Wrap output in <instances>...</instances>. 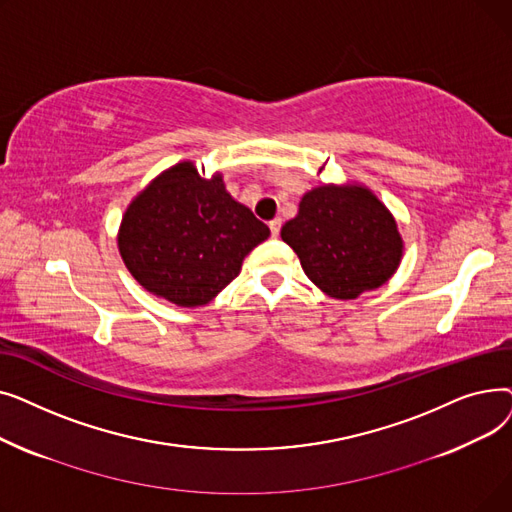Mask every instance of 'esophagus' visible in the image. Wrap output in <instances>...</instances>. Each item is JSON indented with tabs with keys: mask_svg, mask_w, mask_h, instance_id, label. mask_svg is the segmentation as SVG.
Wrapping results in <instances>:
<instances>
[{
	"mask_svg": "<svg viewBox=\"0 0 512 512\" xmlns=\"http://www.w3.org/2000/svg\"><path fill=\"white\" fill-rule=\"evenodd\" d=\"M280 228H282V220L280 218H274L270 222V230H272V236H278L280 234Z\"/></svg>",
	"mask_w": 512,
	"mask_h": 512,
	"instance_id": "esophagus-1",
	"label": "esophagus"
}]
</instances>
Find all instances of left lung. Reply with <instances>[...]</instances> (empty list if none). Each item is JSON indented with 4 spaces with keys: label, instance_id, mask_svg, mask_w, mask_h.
Returning a JSON list of instances; mask_svg holds the SVG:
<instances>
[{
    "label": "left lung",
    "instance_id": "left-lung-1",
    "mask_svg": "<svg viewBox=\"0 0 512 512\" xmlns=\"http://www.w3.org/2000/svg\"><path fill=\"white\" fill-rule=\"evenodd\" d=\"M280 236L299 255L307 278L338 301L386 284L405 251L394 215L359 182L311 188Z\"/></svg>",
    "mask_w": 512,
    "mask_h": 512
}]
</instances>
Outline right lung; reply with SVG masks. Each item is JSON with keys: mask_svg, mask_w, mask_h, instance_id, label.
<instances>
[{"mask_svg": "<svg viewBox=\"0 0 512 512\" xmlns=\"http://www.w3.org/2000/svg\"><path fill=\"white\" fill-rule=\"evenodd\" d=\"M270 228L238 203L220 172L193 161L155 176L126 207L118 249L132 278L178 307H203L240 274Z\"/></svg>", "mask_w": 512, "mask_h": 512, "instance_id": "1", "label": "right lung"}]
</instances>
